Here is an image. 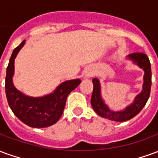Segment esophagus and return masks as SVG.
Wrapping results in <instances>:
<instances>
[{
    "label": "esophagus",
    "mask_w": 158,
    "mask_h": 158,
    "mask_svg": "<svg viewBox=\"0 0 158 158\" xmlns=\"http://www.w3.org/2000/svg\"><path fill=\"white\" fill-rule=\"evenodd\" d=\"M92 76V73L91 72H86L85 74V78H89Z\"/></svg>",
    "instance_id": "34e87169"
}]
</instances>
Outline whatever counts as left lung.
I'll return each mask as SVG.
<instances>
[{"instance_id":"8db88e82","label":"left lung","mask_w":158,"mask_h":158,"mask_svg":"<svg viewBox=\"0 0 158 158\" xmlns=\"http://www.w3.org/2000/svg\"><path fill=\"white\" fill-rule=\"evenodd\" d=\"M128 59L131 60L134 63L138 65L144 70V83H143L142 91L136 96L132 104L126 106L125 109L118 112H114L109 109V107L104 102L102 95H101V85L97 79H93L94 85L92 96L90 103L93 109L95 110L99 116L109 119L116 122H124L127 120L133 118L142 110L145 105L149 99L151 86H152V69L149 58L146 54L142 52L133 53L128 56Z\"/></svg>"}]
</instances>
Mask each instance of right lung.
Instances as JSON below:
<instances>
[{"label":"right lung","mask_w":158,"mask_h":158,"mask_svg":"<svg viewBox=\"0 0 158 158\" xmlns=\"http://www.w3.org/2000/svg\"><path fill=\"white\" fill-rule=\"evenodd\" d=\"M25 44V40L16 47L6 68V95L9 106L15 116L32 128H45L54 124L61 118L66 105V100L71 91L81 83L79 79L62 82L51 94L41 97L24 95L15 88L12 83L14 74V60L19 52Z\"/></svg>","instance_id":"1"}]
</instances>
